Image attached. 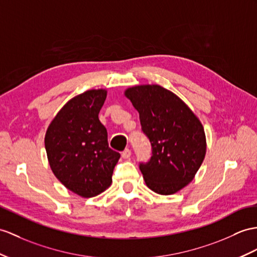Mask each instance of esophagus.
I'll list each match as a JSON object with an SVG mask.
<instances>
[{"label":"esophagus","instance_id":"esophagus-1","mask_svg":"<svg viewBox=\"0 0 257 257\" xmlns=\"http://www.w3.org/2000/svg\"><path fill=\"white\" fill-rule=\"evenodd\" d=\"M131 155H132V153H131V150H130V149H125L124 152L121 154V156H122V158H123V159H128V158L131 157Z\"/></svg>","mask_w":257,"mask_h":257}]
</instances>
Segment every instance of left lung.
I'll use <instances>...</instances> for the list:
<instances>
[{
  "instance_id": "left-lung-1",
  "label": "left lung",
  "mask_w": 257,
  "mask_h": 257,
  "mask_svg": "<svg viewBox=\"0 0 257 257\" xmlns=\"http://www.w3.org/2000/svg\"><path fill=\"white\" fill-rule=\"evenodd\" d=\"M124 95L139 111L143 132L152 143V158L140 166L146 185L160 195L181 191L205 158L202 122L182 99L159 85L133 86Z\"/></svg>"
}]
</instances>
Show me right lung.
I'll list each match as a JSON object with an SVG mask.
<instances>
[{
  "instance_id": "add662e5",
  "label": "right lung",
  "mask_w": 257,
  "mask_h": 257,
  "mask_svg": "<svg viewBox=\"0 0 257 257\" xmlns=\"http://www.w3.org/2000/svg\"><path fill=\"white\" fill-rule=\"evenodd\" d=\"M107 98L105 89L75 96L49 124L45 146L50 168L67 190L88 198L112 183L120 154L109 147L107 130L98 114Z\"/></svg>"
}]
</instances>
